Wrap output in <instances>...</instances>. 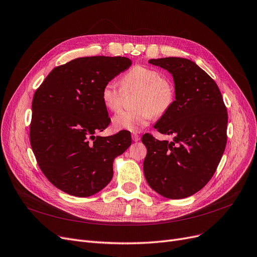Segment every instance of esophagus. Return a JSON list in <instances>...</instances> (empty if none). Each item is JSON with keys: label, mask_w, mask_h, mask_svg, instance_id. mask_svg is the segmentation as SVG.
Listing matches in <instances>:
<instances>
[{"label": "esophagus", "mask_w": 257, "mask_h": 257, "mask_svg": "<svg viewBox=\"0 0 257 257\" xmlns=\"http://www.w3.org/2000/svg\"><path fill=\"white\" fill-rule=\"evenodd\" d=\"M132 138H133V140H134L135 142L140 140V136L138 134H135V133H134V134H132Z\"/></svg>", "instance_id": "esophagus-1"}]
</instances>
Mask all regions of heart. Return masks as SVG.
<instances>
[{
	"instance_id": "1",
	"label": "heart",
	"mask_w": 257,
	"mask_h": 257,
	"mask_svg": "<svg viewBox=\"0 0 257 257\" xmlns=\"http://www.w3.org/2000/svg\"><path fill=\"white\" fill-rule=\"evenodd\" d=\"M122 87L114 81L104 84L101 90V99L104 106L117 111L124 100V90L139 89L134 109L121 110L112 118V125L116 130L139 132L149 124L154 115L161 116L173 105L175 90L171 82L163 78L157 69L137 65L122 77Z\"/></svg>"
}]
</instances>
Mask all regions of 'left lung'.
<instances>
[{"instance_id":"1","label":"left lung","mask_w":257,"mask_h":257,"mask_svg":"<svg viewBox=\"0 0 257 257\" xmlns=\"http://www.w3.org/2000/svg\"><path fill=\"white\" fill-rule=\"evenodd\" d=\"M149 63L174 78L175 101L154 125L174 140L143 135L148 150L143 172L149 186L163 197H189L206 186L218 167L227 145V107L215 81L193 61L170 57Z\"/></svg>"}]
</instances>
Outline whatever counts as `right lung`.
<instances>
[{"instance_id":"right-lung-1","label":"right lung","mask_w":257,"mask_h":257,"mask_svg":"<svg viewBox=\"0 0 257 257\" xmlns=\"http://www.w3.org/2000/svg\"><path fill=\"white\" fill-rule=\"evenodd\" d=\"M132 65L125 57H84L55 67L36 90L29 139L41 171L56 188L91 196L112 178V161L127 150V131L100 137L110 122L105 83Z\"/></svg>"}]
</instances>
